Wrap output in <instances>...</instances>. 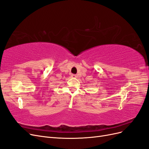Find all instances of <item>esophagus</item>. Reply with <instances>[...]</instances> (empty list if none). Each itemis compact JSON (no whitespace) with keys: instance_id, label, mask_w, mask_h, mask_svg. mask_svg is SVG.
<instances>
[{"instance_id":"esophagus-1","label":"esophagus","mask_w":149,"mask_h":149,"mask_svg":"<svg viewBox=\"0 0 149 149\" xmlns=\"http://www.w3.org/2000/svg\"><path fill=\"white\" fill-rule=\"evenodd\" d=\"M71 77H73V78H76L77 77V75H75V74H72Z\"/></svg>"}]
</instances>
